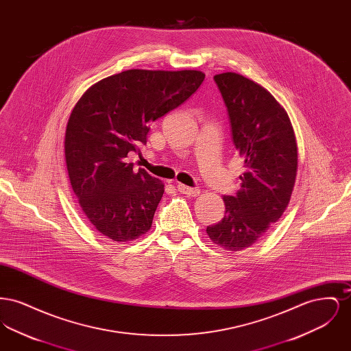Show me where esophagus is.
I'll return each mask as SVG.
<instances>
[{
	"label": "esophagus",
	"mask_w": 351,
	"mask_h": 351,
	"mask_svg": "<svg viewBox=\"0 0 351 351\" xmlns=\"http://www.w3.org/2000/svg\"><path fill=\"white\" fill-rule=\"evenodd\" d=\"M176 188H178V191H179L180 193L188 195V196H191V197H197L201 193L199 188H189V186H185L183 184H178Z\"/></svg>",
	"instance_id": "esophagus-1"
}]
</instances>
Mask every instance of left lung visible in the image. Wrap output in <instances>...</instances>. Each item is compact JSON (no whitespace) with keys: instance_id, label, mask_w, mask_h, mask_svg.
<instances>
[{"instance_id":"8db88e82","label":"left lung","mask_w":351,"mask_h":351,"mask_svg":"<svg viewBox=\"0 0 351 351\" xmlns=\"http://www.w3.org/2000/svg\"><path fill=\"white\" fill-rule=\"evenodd\" d=\"M215 82L246 172L238 193L223 197L225 216L206 233L235 252L251 247L283 216L298 173V143L287 112L262 85L234 72L216 75Z\"/></svg>"}]
</instances>
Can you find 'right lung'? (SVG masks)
<instances>
[{"label": "right lung", "mask_w": 351, "mask_h": 351, "mask_svg": "<svg viewBox=\"0 0 351 351\" xmlns=\"http://www.w3.org/2000/svg\"><path fill=\"white\" fill-rule=\"evenodd\" d=\"M195 69H128L93 84L68 119L64 155L68 178L84 215L99 233L128 242L151 229L165 193L162 180L126 163L139 152L150 125L200 86Z\"/></svg>", "instance_id": "add662e5"}]
</instances>
